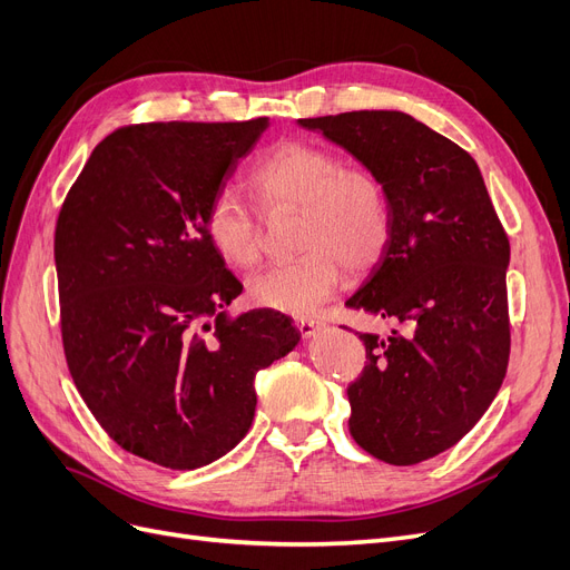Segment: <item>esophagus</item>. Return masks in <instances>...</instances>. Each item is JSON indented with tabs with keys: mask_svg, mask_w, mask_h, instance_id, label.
<instances>
[{
	"mask_svg": "<svg viewBox=\"0 0 570 570\" xmlns=\"http://www.w3.org/2000/svg\"><path fill=\"white\" fill-rule=\"evenodd\" d=\"M296 326H298V331L305 335V338H309V335H314V333L320 331L322 322L314 320V317H298V320H296Z\"/></svg>",
	"mask_w": 570,
	"mask_h": 570,
	"instance_id": "esophagus-1",
	"label": "esophagus"
}]
</instances>
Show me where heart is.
<instances>
[{"label": "heart", "instance_id": "heart-1", "mask_svg": "<svg viewBox=\"0 0 570 570\" xmlns=\"http://www.w3.org/2000/svg\"><path fill=\"white\" fill-rule=\"evenodd\" d=\"M265 214L298 210L296 258L274 263L250 279V298L291 314L317 309L347 272L371 269L392 235V208L383 180L366 166L343 164L328 147L286 140L248 174ZM206 232L225 263L239 269L263 256L261 225L235 193H218L206 208Z\"/></svg>", "mask_w": 570, "mask_h": 570}]
</instances>
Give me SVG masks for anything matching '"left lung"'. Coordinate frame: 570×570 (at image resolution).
<instances>
[{
    "label": "left lung",
    "mask_w": 570,
    "mask_h": 570,
    "mask_svg": "<svg viewBox=\"0 0 570 570\" xmlns=\"http://www.w3.org/2000/svg\"><path fill=\"white\" fill-rule=\"evenodd\" d=\"M301 126L322 131L383 180L392 235L345 303L390 326L360 333L366 366L347 387L350 434L390 465L455 446L495 399L510 360L504 232L476 161L396 110Z\"/></svg>",
    "instance_id": "obj_1"
}]
</instances>
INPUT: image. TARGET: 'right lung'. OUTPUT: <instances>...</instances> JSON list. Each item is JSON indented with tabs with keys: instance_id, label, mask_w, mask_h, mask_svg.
<instances>
[{
	"instance_id": "1",
	"label": "right lung",
	"mask_w": 570,
	"mask_h": 570,
	"mask_svg": "<svg viewBox=\"0 0 570 570\" xmlns=\"http://www.w3.org/2000/svg\"><path fill=\"white\" fill-rule=\"evenodd\" d=\"M267 124L121 126L96 145L58 214L72 381L112 441L161 468L197 470L235 449L256 413V373L301 341L282 312L229 317L242 284L204 223Z\"/></svg>"
}]
</instances>
